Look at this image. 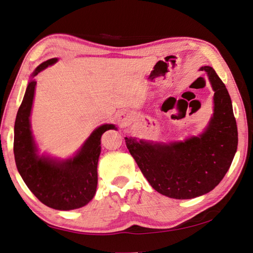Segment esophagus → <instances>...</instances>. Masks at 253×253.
Instances as JSON below:
<instances>
[{
    "label": "esophagus",
    "instance_id": "esophagus-1",
    "mask_svg": "<svg viewBox=\"0 0 253 253\" xmlns=\"http://www.w3.org/2000/svg\"><path fill=\"white\" fill-rule=\"evenodd\" d=\"M119 122L122 126H126L131 123V116L127 113H121L119 116Z\"/></svg>",
    "mask_w": 253,
    "mask_h": 253
}]
</instances>
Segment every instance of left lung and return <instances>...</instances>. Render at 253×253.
I'll use <instances>...</instances> for the list:
<instances>
[{"instance_id": "8db88e82", "label": "left lung", "mask_w": 253, "mask_h": 253, "mask_svg": "<svg viewBox=\"0 0 253 253\" xmlns=\"http://www.w3.org/2000/svg\"><path fill=\"white\" fill-rule=\"evenodd\" d=\"M200 70L207 73L214 91L213 115L204 132L169 144L126 137L128 151L150 186L176 200L198 198L217 187L237 150V126L229 92L212 67Z\"/></svg>"}]
</instances>
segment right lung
Wrapping results in <instances>:
<instances>
[{"label": "right lung", "instance_id": "add662e5", "mask_svg": "<svg viewBox=\"0 0 253 253\" xmlns=\"http://www.w3.org/2000/svg\"><path fill=\"white\" fill-rule=\"evenodd\" d=\"M49 59L36 67L32 77L57 62ZM36 82L31 80L15 121L14 155L17 169L36 198L46 206L58 211H71L87 205L93 199L97 186V162L104 132L115 128L103 125L92 132L73 158L55 161L38 155L31 132L30 115Z\"/></svg>", "mask_w": 253, "mask_h": 253}]
</instances>
